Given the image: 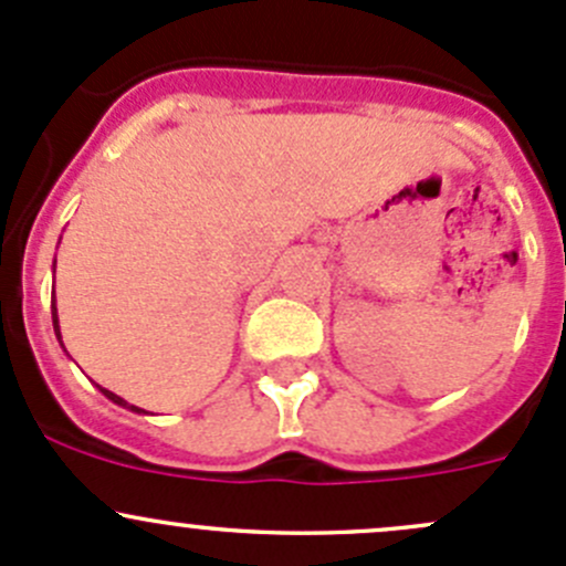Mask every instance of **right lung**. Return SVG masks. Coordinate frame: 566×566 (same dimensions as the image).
<instances>
[{"label": "right lung", "mask_w": 566, "mask_h": 566, "mask_svg": "<svg viewBox=\"0 0 566 566\" xmlns=\"http://www.w3.org/2000/svg\"><path fill=\"white\" fill-rule=\"evenodd\" d=\"M51 317H54V334H56V339H60V345H62V334H60V319H56V306H51ZM62 347H65V345H62ZM98 389H101V386H98ZM101 391H104L106 397L112 399L114 405H123V408H130V410H134V413H145V410H142V408H136V405H128V402H125L123 397H117V394H112V391H108V389H101Z\"/></svg>", "instance_id": "1"}]
</instances>
